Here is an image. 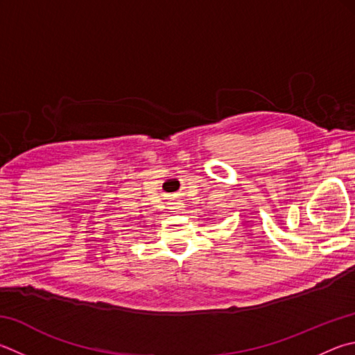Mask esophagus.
<instances>
[{"label":"esophagus","instance_id":"1","mask_svg":"<svg viewBox=\"0 0 355 355\" xmlns=\"http://www.w3.org/2000/svg\"><path fill=\"white\" fill-rule=\"evenodd\" d=\"M172 206H171V208L173 209V211H175V212H180V211H182L183 208H184V206H183V203L182 202H180V200H178V202H173V203H171Z\"/></svg>","mask_w":355,"mask_h":355}]
</instances>
